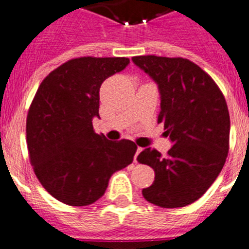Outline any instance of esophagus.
<instances>
[{"label": "esophagus", "mask_w": 249, "mask_h": 249, "mask_svg": "<svg viewBox=\"0 0 249 249\" xmlns=\"http://www.w3.org/2000/svg\"><path fill=\"white\" fill-rule=\"evenodd\" d=\"M141 152H142V148H141V147H138L137 151H136V155H135V162H137V157H138V155H140Z\"/></svg>", "instance_id": "1"}]
</instances>
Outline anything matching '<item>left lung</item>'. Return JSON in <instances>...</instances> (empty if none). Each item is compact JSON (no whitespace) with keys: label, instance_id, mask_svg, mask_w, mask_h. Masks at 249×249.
I'll return each instance as SVG.
<instances>
[{"label":"left lung","instance_id":"1","mask_svg":"<svg viewBox=\"0 0 249 249\" xmlns=\"http://www.w3.org/2000/svg\"><path fill=\"white\" fill-rule=\"evenodd\" d=\"M136 66L158 86L166 135L173 143L167 156L146 148L140 163L155 171L144 198L163 208L193 203L218 177L230 148V112L223 93L210 74L190 59L136 56Z\"/></svg>","mask_w":249,"mask_h":249}]
</instances>
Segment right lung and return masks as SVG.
Here are the masks:
<instances>
[{
    "label": "right lung",
    "mask_w": 249,
    "mask_h": 249,
    "mask_svg": "<svg viewBox=\"0 0 249 249\" xmlns=\"http://www.w3.org/2000/svg\"><path fill=\"white\" fill-rule=\"evenodd\" d=\"M126 57H80L51 72L39 85L26 122L28 153L38 181L70 206H89L106 192L111 176L132 163L129 140L97 135L100 89L128 66Z\"/></svg>",
    "instance_id": "right-lung-1"
}]
</instances>
